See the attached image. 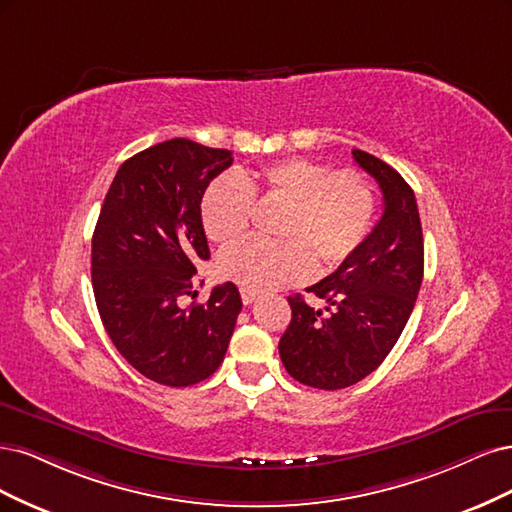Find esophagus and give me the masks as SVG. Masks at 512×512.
<instances>
[{"mask_svg":"<svg viewBox=\"0 0 512 512\" xmlns=\"http://www.w3.org/2000/svg\"><path fill=\"white\" fill-rule=\"evenodd\" d=\"M240 295H242V302H244V304H253V302L257 300V293L251 291V289L240 287Z\"/></svg>","mask_w":512,"mask_h":512,"instance_id":"1","label":"esophagus"}]
</instances>
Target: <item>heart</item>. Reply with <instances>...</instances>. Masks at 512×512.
Returning a JSON list of instances; mask_svg holds the SVG:
<instances>
[{"mask_svg": "<svg viewBox=\"0 0 512 512\" xmlns=\"http://www.w3.org/2000/svg\"><path fill=\"white\" fill-rule=\"evenodd\" d=\"M259 204H280L278 242H244L219 257V272L255 293L304 280L317 263L319 272L336 270L370 234L376 197L368 176L289 157L263 166L257 174H223L206 189L200 206L210 242L236 244L251 225Z\"/></svg>", "mask_w": 512, "mask_h": 512, "instance_id": "b5f03b06", "label": "heart"}]
</instances>
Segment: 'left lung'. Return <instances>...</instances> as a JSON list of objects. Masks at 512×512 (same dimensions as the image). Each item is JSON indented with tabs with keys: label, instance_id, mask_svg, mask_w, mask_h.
<instances>
[{
	"label": "left lung",
	"instance_id": "left-lung-1",
	"mask_svg": "<svg viewBox=\"0 0 512 512\" xmlns=\"http://www.w3.org/2000/svg\"><path fill=\"white\" fill-rule=\"evenodd\" d=\"M383 191V217L334 274L308 287L325 312L291 295V323L278 342L287 372L302 385L336 391L383 364L410 317L423 280V232L415 191L391 166L353 148Z\"/></svg>",
	"mask_w": 512,
	"mask_h": 512
}]
</instances>
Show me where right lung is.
<instances>
[{
    "instance_id": "add662e5",
    "label": "right lung",
    "mask_w": 512,
    "mask_h": 512,
    "mask_svg": "<svg viewBox=\"0 0 512 512\" xmlns=\"http://www.w3.org/2000/svg\"><path fill=\"white\" fill-rule=\"evenodd\" d=\"M232 151L187 138L129 157L114 176L91 242L95 304L117 351L166 387H189L221 366L242 300L234 283L183 308L197 263L210 259L200 204Z\"/></svg>"
}]
</instances>
